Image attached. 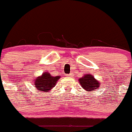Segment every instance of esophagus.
<instances>
[{
  "label": "esophagus",
  "mask_w": 132,
  "mask_h": 132,
  "mask_svg": "<svg viewBox=\"0 0 132 132\" xmlns=\"http://www.w3.org/2000/svg\"><path fill=\"white\" fill-rule=\"evenodd\" d=\"M66 76H68V77H72V74H68V75H66Z\"/></svg>",
  "instance_id": "1"
}]
</instances>
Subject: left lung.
Segmentation results:
<instances>
[{
  "instance_id": "left-lung-1",
  "label": "left lung",
  "mask_w": 132,
  "mask_h": 132,
  "mask_svg": "<svg viewBox=\"0 0 132 132\" xmlns=\"http://www.w3.org/2000/svg\"><path fill=\"white\" fill-rule=\"evenodd\" d=\"M79 82L83 89L89 92L98 89L100 86L99 82L96 80L91 74L85 75L82 78L79 79Z\"/></svg>"
}]
</instances>
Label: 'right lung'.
<instances>
[{"mask_svg": "<svg viewBox=\"0 0 132 132\" xmlns=\"http://www.w3.org/2000/svg\"><path fill=\"white\" fill-rule=\"evenodd\" d=\"M59 78L60 76L53 77L49 73H43L41 77L37 78L34 81L38 89L43 92H47L56 85V82Z\"/></svg>", "mask_w": 132, "mask_h": 132, "instance_id": "1", "label": "right lung"}]
</instances>
